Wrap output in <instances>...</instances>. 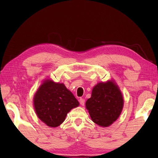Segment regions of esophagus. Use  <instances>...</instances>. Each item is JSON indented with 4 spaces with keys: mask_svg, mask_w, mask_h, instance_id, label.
Returning a JSON list of instances; mask_svg holds the SVG:
<instances>
[{
    "mask_svg": "<svg viewBox=\"0 0 158 158\" xmlns=\"http://www.w3.org/2000/svg\"><path fill=\"white\" fill-rule=\"evenodd\" d=\"M79 102H80V104H81V105H84V104H85V100L84 98H80L79 99Z\"/></svg>",
    "mask_w": 158,
    "mask_h": 158,
    "instance_id": "obj_1",
    "label": "esophagus"
}]
</instances>
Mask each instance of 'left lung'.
<instances>
[{"mask_svg": "<svg viewBox=\"0 0 158 158\" xmlns=\"http://www.w3.org/2000/svg\"><path fill=\"white\" fill-rule=\"evenodd\" d=\"M85 106L95 123L108 127L118 118L123 106V98L118 87L112 81L99 83L93 88Z\"/></svg>", "mask_w": 158, "mask_h": 158, "instance_id": "obj_1", "label": "left lung"}]
</instances>
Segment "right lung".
I'll list each match as a JSON object with an SVG mask.
<instances>
[{
  "instance_id": "1",
  "label": "right lung",
  "mask_w": 158,
  "mask_h": 158,
  "mask_svg": "<svg viewBox=\"0 0 158 158\" xmlns=\"http://www.w3.org/2000/svg\"><path fill=\"white\" fill-rule=\"evenodd\" d=\"M79 102L63 84L47 80L34 96V106L40 119L49 127H58Z\"/></svg>"
}]
</instances>
